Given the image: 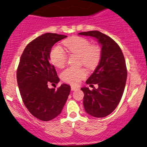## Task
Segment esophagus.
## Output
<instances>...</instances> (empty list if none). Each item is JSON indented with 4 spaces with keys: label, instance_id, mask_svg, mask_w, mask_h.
Instances as JSON below:
<instances>
[{
    "label": "esophagus",
    "instance_id": "obj_1",
    "mask_svg": "<svg viewBox=\"0 0 147 147\" xmlns=\"http://www.w3.org/2000/svg\"><path fill=\"white\" fill-rule=\"evenodd\" d=\"M76 90H79V88L77 86H71V90L74 91Z\"/></svg>",
    "mask_w": 147,
    "mask_h": 147
}]
</instances>
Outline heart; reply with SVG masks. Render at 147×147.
Segmentation results:
<instances>
[{
  "mask_svg": "<svg viewBox=\"0 0 147 147\" xmlns=\"http://www.w3.org/2000/svg\"><path fill=\"white\" fill-rule=\"evenodd\" d=\"M63 44L70 53L81 57V63L87 68H95L101 59V49L97 45H91L90 41L81 36H74L65 40ZM50 59L55 67L62 68L66 63L68 55L60 47L55 46L50 53ZM87 72L83 68L69 67L61 74L62 80L70 84H77L86 78Z\"/></svg>",
  "mask_w": 147,
  "mask_h": 147,
  "instance_id": "obj_1",
  "label": "heart"
}]
</instances>
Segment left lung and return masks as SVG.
I'll return each mask as SVG.
<instances>
[{
  "mask_svg": "<svg viewBox=\"0 0 147 147\" xmlns=\"http://www.w3.org/2000/svg\"><path fill=\"white\" fill-rule=\"evenodd\" d=\"M79 34L95 37L102 45L99 65L86 82L98 84V88L81 89L84 93L86 112L95 117H104L116 109L124 92L127 77L124 55L113 39L100 32H84Z\"/></svg>",
  "mask_w": 147,
  "mask_h": 147,
  "instance_id": "obj_1",
  "label": "left lung"
}]
</instances>
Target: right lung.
Wrapping results in <instances>:
<instances>
[{
    "label": "right lung",
    "instance_id": "obj_1",
    "mask_svg": "<svg viewBox=\"0 0 147 147\" xmlns=\"http://www.w3.org/2000/svg\"><path fill=\"white\" fill-rule=\"evenodd\" d=\"M67 36L45 33L25 47L16 72L20 93L30 113L42 121H50L61 113L70 92V86L63 84L57 89L48 85L58 84L55 66L50 62L54 45ZM56 88V87H55Z\"/></svg>",
    "mask_w": 147,
    "mask_h": 147
}]
</instances>
